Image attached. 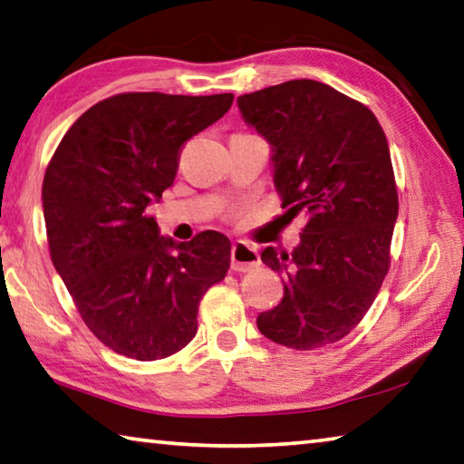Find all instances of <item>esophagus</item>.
Returning <instances> with one entry per match:
<instances>
[{"label": "esophagus", "instance_id": "esophagus-1", "mask_svg": "<svg viewBox=\"0 0 464 464\" xmlns=\"http://www.w3.org/2000/svg\"><path fill=\"white\" fill-rule=\"evenodd\" d=\"M259 266V254L256 247L247 246V243L237 241L231 247V269L235 274H246Z\"/></svg>", "mask_w": 464, "mask_h": 464}]
</instances>
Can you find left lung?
Segmentation results:
<instances>
[{"label": "left lung", "mask_w": 464, "mask_h": 464, "mask_svg": "<svg viewBox=\"0 0 464 464\" xmlns=\"http://www.w3.org/2000/svg\"><path fill=\"white\" fill-rule=\"evenodd\" d=\"M237 105L272 146L285 215L304 218L290 256L261 251L285 284L257 328L296 351L326 347L363 320L390 272L398 187L385 133L367 105L310 79L241 95Z\"/></svg>", "instance_id": "8db88e82"}]
</instances>
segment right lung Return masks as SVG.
Here are the masks:
<instances>
[{
  "label": "right lung",
  "mask_w": 464,
  "mask_h": 464,
  "mask_svg": "<svg viewBox=\"0 0 464 464\" xmlns=\"http://www.w3.org/2000/svg\"><path fill=\"white\" fill-rule=\"evenodd\" d=\"M231 103V92H120L87 109L50 158V259L89 331L123 357L156 361L187 347L200 300L229 269L225 235L174 243L146 208L172 187L182 146Z\"/></svg>",
  "instance_id": "add662e5"
}]
</instances>
